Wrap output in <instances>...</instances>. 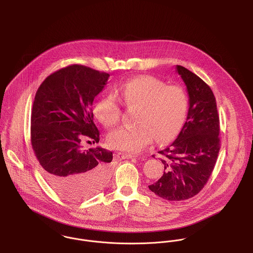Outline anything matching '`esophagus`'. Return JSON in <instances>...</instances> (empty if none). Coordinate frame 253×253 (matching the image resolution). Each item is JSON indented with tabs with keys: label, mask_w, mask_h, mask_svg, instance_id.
<instances>
[{
	"label": "esophagus",
	"mask_w": 253,
	"mask_h": 253,
	"mask_svg": "<svg viewBox=\"0 0 253 253\" xmlns=\"http://www.w3.org/2000/svg\"><path fill=\"white\" fill-rule=\"evenodd\" d=\"M117 156H118L120 159H122V160H130V159L135 158L134 155H130V154H122V153H118Z\"/></svg>",
	"instance_id": "obj_1"
}]
</instances>
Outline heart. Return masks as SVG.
<instances>
[{
	"label": "heart",
	"mask_w": 253,
	"mask_h": 253,
	"mask_svg": "<svg viewBox=\"0 0 253 253\" xmlns=\"http://www.w3.org/2000/svg\"><path fill=\"white\" fill-rule=\"evenodd\" d=\"M118 99L128 108H138L136 126L111 132L108 144L117 150L137 153L157 140L167 143L178 135L187 113L188 100L183 88L166 86L160 79L141 75L117 86L113 93L99 99L93 107L94 117L105 126L121 120Z\"/></svg>",
	"instance_id": "1"
}]
</instances>
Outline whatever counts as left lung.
Returning <instances> with one entry per match:
<instances>
[{"label":"left lung","instance_id":"1","mask_svg":"<svg viewBox=\"0 0 253 253\" xmlns=\"http://www.w3.org/2000/svg\"><path fill=\"white\" fill-rule=\"evenodd\" d=\"M176 72L186 86L188 111L176 140L159 153L164 173L149 185L150 190L168 201H182L196 195L206 184L218 156L219 117L211 88L182 66Z\"/></svg>","mask_w":253,"mask_h":253}]
</instances>
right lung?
<instances>
[{"label":"right lung","instance_id":"right-lung-1","mask_svg":"<svg viewBox=\"0 0 253 253\" xmlns=\"http://www.w3.org/2000/svg\"><path fill=\"white\" fill-rule=\"evenodd\" d=\"M109 74L72 65L49 75L36 93L31 116V142L46 181L70 200L100 191L110 178L112 152L83 150L81 139L98 143L92 102Z\"/></svg>","mask_w":253,"mask_h":253}]
</instances>
